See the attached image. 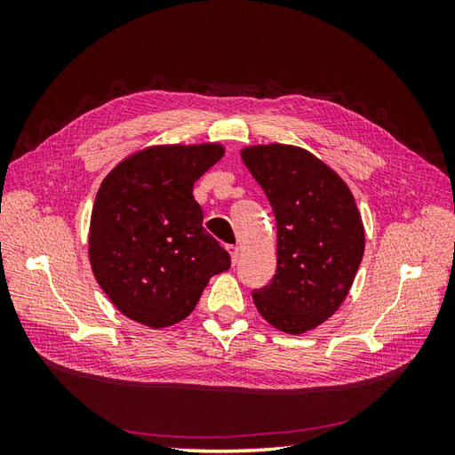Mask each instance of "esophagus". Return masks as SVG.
Listing matches in <instances>:
<instances>
[{
  "label": "esophagus",
  "mask_w": 455,
  "mask_h": 455,
  "mask_svg": "<svg viewBox=\"0 0 455 455\" xmlns=\"http://www.w3.org/2000/svg\"><path fill=\"white\" fill-rule=\"evenodd\" d=\"M228 252L231 256V264L235 266L237 259H239V249H237V246H228Z\"/></svg>",
  "instance_id": "1"
}]
</instances>
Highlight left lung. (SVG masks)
<instances>
[{"label":"left lung","instance_id":"obj_1","mask_svg":"<svg viewBox=\"0 0 455 455\" xmlns=\"http://www.w3.org/2000/svg\"><path fill=\"white\" fill-rule=\"evenodd\" d=\"M277 222V269L252 299L288 334L319 326L346 299L364 252V229L346 182L309 151L271 144L243 149Z\"/></svg>","mask_w":455,"mask_h":455}]
</instances>
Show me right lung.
<instances>
[{
  "label": "right lung",
  "instance_id": "right-lung-1",
  "mask_svg": "<svg viewBox=\"0 0 455 455\" xmlns=\"http://www.w3.org/2000/svg\"><path fill=\"white\" fill-rule=\"evenodd\" d=\"M224 156L220 144L157 146L109 172L91 216L96 281L129 319L151 328L180 323L231 258L203 228L194 184Z\"/></svg>",
  "mask_w": 455,
  "mask_h": 455
}]
</instances>
